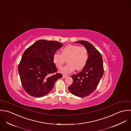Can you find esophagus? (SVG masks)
Returning a JSON list of instances; mask_svg holds the SVG:
<instances>
[{
    "instance_id": "34e87169",
    "label": "esophagus",
    "mask_w": 131,
    "mask_h": 131,
    "mask_svg": "<svg viewBox=\"0 0 131 131\" xmlns=\"http://www.w3.org/2000/svg\"><path fill=\"white\" fill-rule=\"evenodd\" d=\"M68 76L67 75H63V76H62V77L63 78H66V77H67Z\"/></svg>"
}]
</instances>
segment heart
<instances>
[{"label":"heart","mask_w":131,"mask_h":131,"mask_svg":"<svg viewBox=\"0 0 131 131\" xmlns=\"http://www.w3.org/2000/svg\"><path fill=\"white\" fill-rule=\"evenodd\" d=\"M88 57V51L85 47L68 45L61 50V54L57 53L54 54L53 61L56 67L60 69L67 59L68 64L60 72L63 74H68L76 68L77 70L82 69L87 62Z\"/></svg>","instance_id":"obj_1"}]
</instances>
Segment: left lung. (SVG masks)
Listing matches in <instances>:
<instances>
[{
    "mask_svg": "<svg viewBox=\"0 0 131 131\" xmlns=\"http://www.w3.org/2000/svg\"><path fill=\"white\" fill-rule=\"evenodd\" d=\"M83 45L88 51L87 62L82 71L71 76L73 83L68 87L74 95L84 97L90 95L96 88L104 74L102 56L91 43L85 41L75 42Z\"/></svg>",
    "mask_w": 131,
    "mask_h": 131,
    "instance_id": "8db88e82",
    "label": "left lung"
}]
</instances>
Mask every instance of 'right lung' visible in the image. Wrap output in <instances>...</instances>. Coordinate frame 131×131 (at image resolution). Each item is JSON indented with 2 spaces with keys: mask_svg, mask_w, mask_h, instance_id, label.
Wrapping results in <instances>:
<instances>
[{
  "mask_svg": "<svg viewBox=\"0 0 131 131\" xmlns=\"http://www.w3.org/2000/svg\"><path fill=\"white\" fill-rule=\"evenodd\" d=\"M62 44L53 41H37L23 53L18 72L24 89L31 96H44L53 88L56 81L62 77L53 61V56Z\"/></svg>",
  "mask_w": 131,
  "mask_h": 131,
  "instance_id": "obj_1",
  "label": "right lung"
}]
</instances>
